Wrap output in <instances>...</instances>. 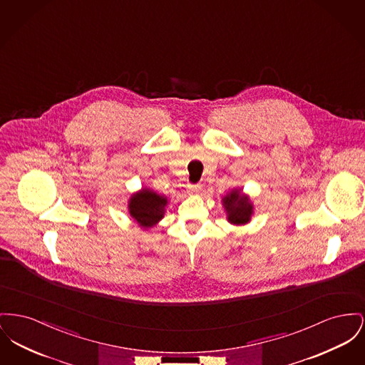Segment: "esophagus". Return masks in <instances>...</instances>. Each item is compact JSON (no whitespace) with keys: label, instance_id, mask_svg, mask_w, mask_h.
<instances>
[{"label":"esophagus","instance_id":"obj_1","mask_svg":"<svg viewBox=\"0 0 365 365\" xmlns=\"http://www.w3.org/2000/svg\"><path fill=\"white\" fill-rule=\"evenodd\" d=\"M200 190H201V185H198V183L187 185V192L190 194L200 193Z\"/></svg>","mask_w":365,"mask_h":365}]
</instances>
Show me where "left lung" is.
Instances as JSON below:
<instances>
[{
  "mask_svg": "<svg viewBox=\"0 0 365 365\" xmlns=\"http://www.w3.org/2000/svg\"><path fill=\"white\" fill-rule=\"evenodd\" d=\"M223 207L227 212V220L233 225H245L251 220L254 207L248 195L241 194V190H232L222 198Z\"/></svg>",
  "mask_w": 365,
  "mask_h": 365,
  "instance_id": "1",
  "label": "left lung"
}]
</instances>
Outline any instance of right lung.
I'll list each match as a JSON object with an SVG mask.
<instances>
[{"label":"right lung","instance_id":"right-lung-1","mask_svg":"<svg viewBox=\"0 0 365 365\" xmlns=\"http://www.w3.org/2000/svg\"><path fill=\"white\" fill-rule=\"evenodd\" d=\"M167 202V197L154 193L150 189H142L129 198V214L140 227L149 229L164 217Z\"/></svg>","mask_w":365,"mask_h":365}]
</instances>
